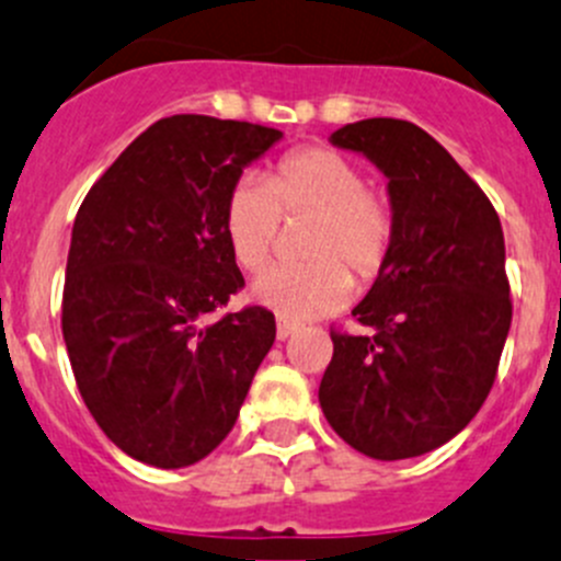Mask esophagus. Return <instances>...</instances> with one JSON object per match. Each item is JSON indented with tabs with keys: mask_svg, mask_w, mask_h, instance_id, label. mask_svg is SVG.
<instances>
[{
	"mask_svg": "<svg viewBox=\"0 0 561 561\" xmlns=\"http://www.w3.org/2000/svg\"><path fill=\"white\" fill-rule=\"evenodd\" d=\"M295 333H297V324H295V322H286V319H277V330H275L277 341L291 339V335H295Z\"/></svg>",
	"mask_w": 561,
	"mask_h": 561,
	"instance_id": "34e87169",
	"label": "esophagus"
}]
</instances>
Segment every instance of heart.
<instances>
[{
    "label": "heart",
    "instance_id": "b5f03b06",
    "mask_svg": "<svg viewBox=\"0 0 561 561\" xmlns=\"http://www.w3.org/2000/svg\"><path fill=\"white\" fill-rule=\"evenodd\" d=\"M284 217H313L306 255L317 261L270 266L255 277L250 297L286 322L339 311L355 289L346 266L375 277L393 242L391 204L333 148H297L275 164L266 184L244 175L231 186L222 226L242 270L255 272L270 261Z\"/></svg>",
    "mask_w": 561,
    "mask_h": 561
}]
</instances>
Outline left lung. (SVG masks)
Listing matches in <instances>:
<instances>
[{"mask_svg": "<svg viewBox=\"0 0 561 561\" xmlns=\"http://www.w3.org/2000/svg\"><path fill=\"white\" fill-rule=\"evenodd\" d=\"M330 142L388 179L393 242L352 308L369 333H330L319 404L352 449L408 460L466 430L493 388L512 322L504 231L477 181L415 124L369 117Z\"/></svg>", "mask_w": 561, "mask_h": 561, "instance_id": "left-lung-1", "label": "left lung"}]
</instances>
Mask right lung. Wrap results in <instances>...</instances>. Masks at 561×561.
Masks as SVG:
<instances>
[{
  "mask_svg": "<svg viewBox=\"0 0 561 561\" xmlns=\"http://www.w3.org/2000/svg\"><path fill=\"white\" fill-rule=\"evenodd\" d=\"M280 137L244 121L162 117L79 206L62 339L90 415L135 460L186 468L211 455L275 341L266 308L211 313L244 286L226 197Z\"/></svg>",
  "mask_w": 561,
  "mask_h": 561,
  "instance_id": "1",
  "label": "right lung"
}]
</instances>
